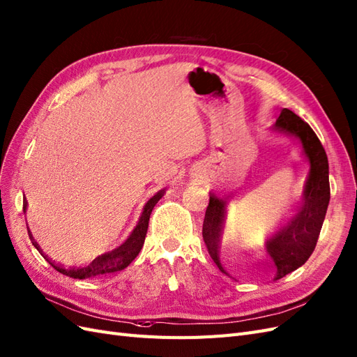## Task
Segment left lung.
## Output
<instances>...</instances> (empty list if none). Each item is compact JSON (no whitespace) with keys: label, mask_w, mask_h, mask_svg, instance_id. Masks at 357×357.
<instances>
[{"label":"left lung","mask_w":357,"mask_h":357,"mask_svg":"<svg viewBox=\"0 0 357 357\" xmlns=\"http://www.w3.org/2000/svg\"><path fill=\"white\" fill-rule=\"evenodd\" d=\"M273 130L299 139L303 155L310 161V175L305 182L302 202L296 213L266 241V252L277 266L275 280H280L301 268L317 245L329 205L331 187L328 155H326L317 135L307 122L293 114L290 109H282ZM226 212L227 202L209 195V205L206 208L205 220H203L202 235L209 256L224 273L226 271L220 261V239Z\"/></svg>","instance_id":"left-lung-1"}]
</instances>
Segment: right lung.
Segmentation results:
<instances>
[{
    "label": "right lung",
    "instance_id": "1",
    "mask_svg": "<svg viewBox=\"0 0 357 357\" xmlns=\"http://www.w3.org/2000/svg\"><path fill=\"white\" fill-rule=\"evenodd\" d=\"M162 196H165V190H160L155 196H152L146 202V205L144 206V211H142V215L136 224V227L133 229V231L130 233V236L126 239V242H122L121 245L115 250L101 254V256L96 257L93 261L86 264V266H84V268L66 269L63 266H59V264H55L54 261H50L47 259V256H45V254H42V256L49 261V264L54 269H56L63 275H67V277H70V278H76V280H85V278H91V277H97V275H101V273H114V272L126 269L128 264L137 257V254L140 252L142 247H144L151 212ZM25 209H26V205L24 206V211ZM28 235H29V239H31V242H33V245L38 251H42L38 247V243L34 241L31 231H28Z\"/></svg>",
    "mask_w": 357,
    "mask_h": 357
}]
</instances>
